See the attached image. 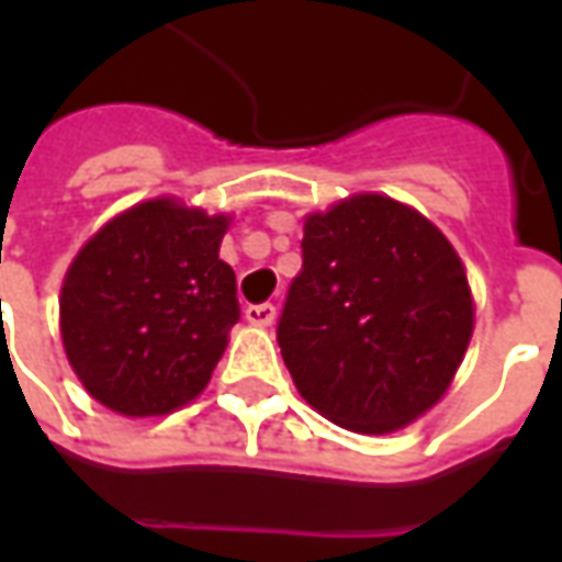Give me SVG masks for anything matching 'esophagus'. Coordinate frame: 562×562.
I'll list each match as a JSON object with an SVG mask.
<instances>
[{
  "label": "esophagus",
  "instance_id": "1",
  "mask_svg": "<svg viewBox=\"0 0 562 562\" xmlns=\"http://www.w3.org/2000/svg\"><path fill=\"white\" fill-rule=\"evenodd\" d=\"M244 316L249 325H256V328H270L273 322H277V306L273 304H256V306H246Z\"/></svg>",
  "mask_w": 562,
  "mask_h": 562
}]
</instances>
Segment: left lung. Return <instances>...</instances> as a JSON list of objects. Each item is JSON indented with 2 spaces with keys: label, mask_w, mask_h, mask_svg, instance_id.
Masks as SVG:
<instances>
[{
  "label": "left lung",
  "mask_w": 562,
  "mask_h": 562,
  "mask_svg": "<svg viewBox=\"0 0 562 562\" xmlns=\"http://www.w3.org/2000/svg\"><path fill=\"white\" fill-rule=\"evenodd\" d=\"M304 268L277 340L316 413L352 434L403 430L446 397L475 328L467 268L424 213L355 192L304 216Z\"/></svg>",
  "instance_id": "8db88e82"
}]
</instances>
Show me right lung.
I'll use <instances>...</instances> for the list:
<instances>
[{"label":"right lung","mask_w":562,"mask_h":562,"mask_svg":"<svg viewBox=\"0 0 562 562\" xmlns=\"http://www.w3.org/2000/svg\"><path fill=\"white\" fill-rule=\"evenodd\" d=\"M228 213L147 198L80 246L59 289V337L92 401L126 418L183 409L207 389L240 318L220 258Z\"/></svg>","instance_id":"add662e5"}]
</instances>
